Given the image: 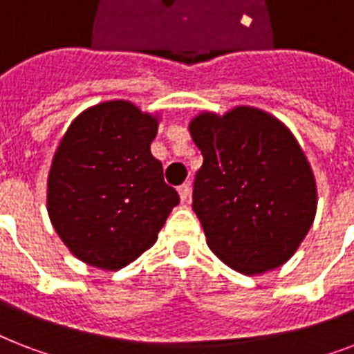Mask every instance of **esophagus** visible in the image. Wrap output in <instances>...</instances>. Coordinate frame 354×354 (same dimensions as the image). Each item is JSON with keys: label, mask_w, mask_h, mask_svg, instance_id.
Returning a JSON list of instances; mask_svg holds the SVG:
<instances>
[{"label": "esophagus", "mask_w": 354, "mask_h": 354, "mask_svg": "<svg viewBox=\"0 0 354 354\" xmlns=\"http://www.w3.org/2000/svg\"><path fill=\"white\" fill-rule=\"evenodd\" d=\"M178 194H180V198L185 202L189 198V194H191V187H189V183H182L180 187H178Z\"/></svg>", "instance_id": "esophagus-1"}]
</instances>
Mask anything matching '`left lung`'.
I'll list each match as a JSON object with an SVG mask.
<instances>
[{"label": "left lung", "mask_w": 354, "mask_h": 354, "mask_svg": "<svg viewBox=\"0 0 354 354\" xmlns=\"http://www.w3.org/2000/svg\"><path fill=\"white\" fill-rule=\"evenodd\" d=\"M189 130L204 156L193 209L211 252L246 275L286 263L316 215V182L290 130L248 106L202 113Z\"/></svg>", "instance_id": "obj_1"}]
</instances>
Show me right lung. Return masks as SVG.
Segmentation results:
<instances>
[{
  "label": "right lung",
  "mask_w": 354,
  "mask_h": 354,
  "mask_svg": "<svg viewBox=\"0 0 354 354\" xmlns=\"http://www.w3.org/2000/svg\"><path fill=\"white\" fill-rule=\"evenodd\" d=\"M158 119L127 101L86 110L53 158L47 211L75 257L119 270L158 239L180 196L150 154Z\"/></svg>",
  "instance_id": "right-lung-1"
}]
</instances>
